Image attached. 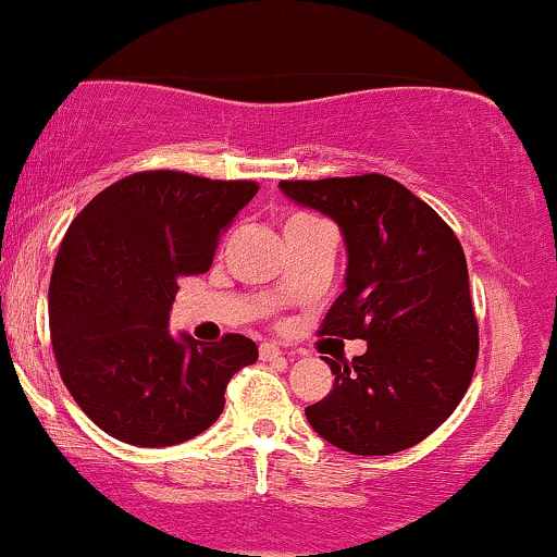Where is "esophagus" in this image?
<instances>
[{
  "mask_svg": "<svg viewBox=\"0 0 557 557\" xmlns=\"http://www.w3.org/2000/svg\"><path fill=\"white\" fill-rule=\"evenodd\" d=\"M260 359H263V362H273V359H284V351H281L273 342H265V344H260Z\"/></svg>",
  "mask_w": 557,
  "mask_h": 557,
  "instance_id": "esophagus-1",
  "label": "esophagus"
}]
</instances>
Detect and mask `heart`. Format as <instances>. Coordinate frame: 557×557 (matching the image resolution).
<instances>
[{
    "instance_id": "obj_1",
    "label": "heart",
    "mask_w": 557,
    "mask_h": 557,
    "mask_svg": "<svg viewBox=\"0 0 557 557\" xmlns=\"http://www.w3.org/2000/svg\"><path fill=\"white\" fill-rule=\"evenodd\" d=\"M297 219H307V215L305 213H297V215H292L289 221H297ZM289 221H286V224H289Z\"/></svg>"
}]
</instances>
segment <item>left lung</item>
<instances>
[{"label": "left lung", "instance_id": "8db88e82", "mask_svg": "<svg viewBox=\"0 0 557 557\" xmlns=\"http://www.w3.org/2000/svg\"><path fill=\"white\" fill-rule=\"evenodd\" d=\"M292 200L342 226L346 289L320 336L362 338L333 362V391L305 409L320 437L357 456H388L433 435L472 383L476 329L469 271L454 228L383 174L284 180Z\"/></svg>", "mask_w": 557, "mask_h": 557}]
</instances>
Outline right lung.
I'll return each instance as SVG.
<instances>
[{
	"mask_svg": "<svg viewBox=\"0 0 557 557\" xmlns=\"http://www.w3.org/2000/svg\"><path fill=\"white\" fill-rule=\"evenodd\" d=\"M255 193L250 180L153 169L72 219L49 286L51 346L62 383L103 433L143 448L185 443L219 420L232 375L258 359L239 333L213 344L169 336L180 278L211 268Z\"/></svg>",
	"mask_w": 557,
	"mask_h": 557,
	"instance_id": "1",
	"label": "right lung"
}]
</instances>
